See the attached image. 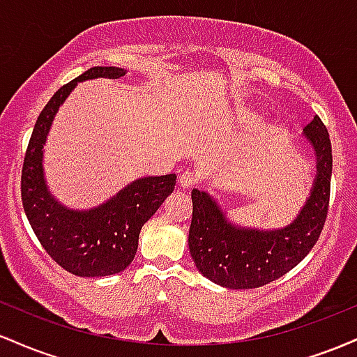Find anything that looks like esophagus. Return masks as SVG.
I'll return each mask as SVG.
<instances>
[{
  "instance_id": "1",
  "label": "esophagus",
  "mask_w": 357,
  "mask_h": 357,
  "mask_svg": "<svg viewBox=\"0 0 357 357\" xmlns=\"http://www.w3.org/2000/svg\"><path fill=\"white\" fill-rule=\"evenodd\" d=\"M178 183H179V186L186 188V190H188V188L195 186V184H196V176H195V173H192V171H183V173L179 174Z\"/></svg>"
}]
</instances>
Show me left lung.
I'll return each instance as SVG.
<instances>
[{
  "instance_id": "1",
  "label": "left lung",
  "mask_w": 357,
  "mask_h": 357,
  "mask_svg": "<svg viewBox=\"0 0 357 357\" xmlns=\"http://www.w3.org/2000/svg\"><path fill=\"white\" fill-rule=\"evenodd\" d=\"M317 154V178L298 218L284 230L235 228L206 192L191 191L192 218L188 245L204 277L228 289H255L277 280L307 257L321 236L331 198L333 147L321 117L305 126Z\"/></svg>"
}]
</instances>
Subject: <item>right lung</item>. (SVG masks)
<instances>
[{"label": "right lung", "mask_w": 357, "mask_h": 357, "mask_svg": "<svg viewBox=\"0 0 357 357\" xmlns=\"http://www.w3.org/2000/svg\"><path fill=\"white\" fill-rule=\"evenodd\" d=\"M117 67H92L53 93L40 112L24 153L22 202L36 238L61 268L79 277H105L129 267L137 252L139 233L174 190L176 176H149L124 188L116 198L90 211L60 206L47 191L42 149L53 116L77 82L119 79Z\"/></svg>", "instance_id": "right-lung-1"}]
</instances>
